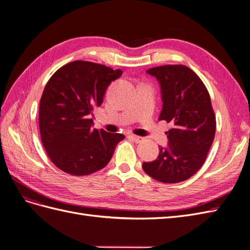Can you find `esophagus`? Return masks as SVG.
Instances as JSON below:
<instances>
[{
    "mask_svg": "<svg viewBox=\"0 0 250 250\" xmlns=\"http://www.w3.org/2000/svg\"><path fill=\"white\" fill-rule=\"evenodd\" d=\"M129 139H131L135 143H142L144 141V138L139 137V135H134V134H129Z\"/></svg>",
    "mask_w": 250,
    "mask_h": 250,
    "instance_id": "obj_1",
    "label": "esophagus"
}]
</instances>
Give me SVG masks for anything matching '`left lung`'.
Instances as JSON below:
<instances>
[{
	"label": "left lung",
	"instance_id": "1",
	"mask_svg": "<svg viewBox=\"0 0 250 250\" xmlns=\"http://www.w3.org/2000/svg\"><path fill=\"white\" fill-rule=\"evenodd\" d=\"M161 87L163 108L158 120L173 125L166 132L168 146L160 147L143 170L155 180L175 184L193 176L206 161L216 132L210 98L201 79L186 65H162L146 72Z\"/></svg>",
	"mask_w": 250,
	"mask_h": 250
}]
</instances>
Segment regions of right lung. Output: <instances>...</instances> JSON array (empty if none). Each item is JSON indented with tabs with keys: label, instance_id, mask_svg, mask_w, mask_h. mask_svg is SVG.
<instances>
[{
	"label": "right lung",
	"instance_id": "right-lung-1",
	"mask_svg": "<svg viewBox=\"0 0 250 250\" xmlns=\"http://www.w3.org/2000/svg\"><path fill=\"white\" fill-rule=\"evenodd\" d=\"M121 70L76 60L57 70L48 81L40 103L43 148L57 168L75 176L88 175L106 166L124 134L93 129L90 119L103 103Z\"/></svg>",
	"mask_w": 250,
	"mask_h": 250
}]
</instances>
